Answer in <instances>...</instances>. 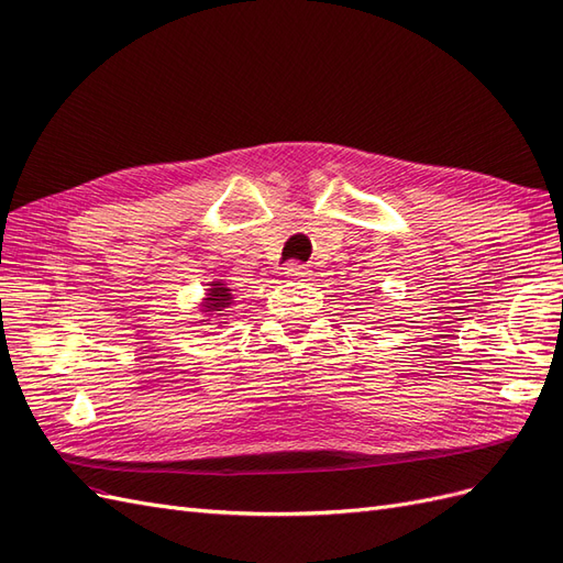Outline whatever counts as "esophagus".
Listing matches in <instances>:
<instances>
[{
    "label": "esophagus",
    "instance_id": "esophagus-1",
    "mask_svg": "<svg viewBox=\"0 0 563 563\" xmlns=\"http://www.w3.org/2000/svg\"><path fill=\"white\" fill-rule=\"evenodd\" d=\"M282 275H284L286 279H305V277L310 275V272H308V267H302V265H298V263H288V265L284 267Z\"/></svg>",
    "mask_w": 563,
    "mask_h": 563
}]
</instances>
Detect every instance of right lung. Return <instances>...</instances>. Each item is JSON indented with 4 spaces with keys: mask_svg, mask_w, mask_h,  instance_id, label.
Segmentation results:
<instances>
[{
    "mask_svg": "<svg viewBox=\"0 0 563 563\" xmlns=\"http://www.w3.org/2000/svg\"><path fill=\"white\" fill-rule=\"evenodd\" d=\"M211 288H207V298L201 302V312L207 314H223L230 305H232V294L230 288L223 282H211ZM201 321H209V319H201ZM223 323V321H220Z\"/></svg>",
    "mask_w": 563,
    "mask_h": 563,
    "instance_id": "right-lung-1",
    "label": "right lung"
}]
</instances>
